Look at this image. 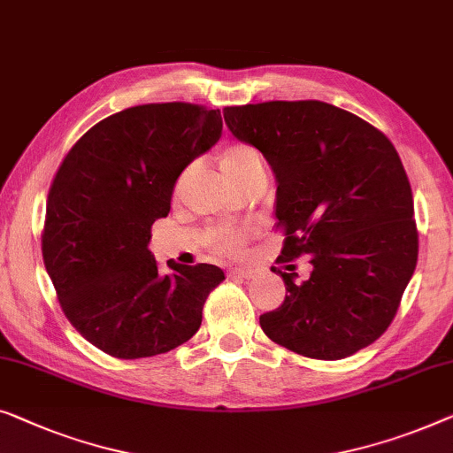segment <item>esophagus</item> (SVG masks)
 Here are the masks:
<instances>
[{
  "instance_id": "obj_1",
  "label": "esophagus",
  "mask_w": 453,
  "mask_h": 453,
  "mask_svg": "<svg viewBox=\"0 0 453 453\" xmlns=\"http://www.w3.org/2000/svg\"><path fill=\"white\" fill-rule=\"evenodd\" d=\"M231 273L239 275V278H253L255 270H251V267H234V270H231Z\"/></svg>"
}]
</instances>
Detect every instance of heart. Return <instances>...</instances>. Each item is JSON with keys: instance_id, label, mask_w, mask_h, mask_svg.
<instances>
[{"instance_id": "obj_1", "label": "heart", "mask_w": 453, "mask_h": 453, "mask_svg": "<svg viewBox=\"0 0 453 453\" xmlns=\"http://www.w3.org/2000/svg\"><path fill=\"white\" fill-rule=\"evenodd\" d=\"M216 163H219L220 172L225 173V178L233 183L234 188H241L245 180L251 178L255 172L264 169V163H261V157L257 150L251 145H245V142H231V145L222 147L216 155ZM189 180V169H183L178 175V181H175V192L186 186ZM214 249L219 253L225 255H234L241 251L242 247V237L237 231H219L214 234Z\"/></svg>"}]
</instances>
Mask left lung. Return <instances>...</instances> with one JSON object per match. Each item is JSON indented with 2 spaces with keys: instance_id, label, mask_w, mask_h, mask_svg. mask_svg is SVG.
Here are the masks:
<instances>
[{
  "instance_id": "left-lung-1",
  "label": "left lung",
  "mask_w": 453,
  "mask_h": 453,
  "mask_svg": "<svg viewBox=\"0 0 453 453\" xmlns=\"http://www.w3.org/2000/svg\"><path fill=\"white\" fill-rule=\"evenodd\" d=\"M239 141L261 150L278 181L280 264L308 255L311 278L280 272L286 298L259 317L273 343L312 359H343L395 319L418 255L401 157L362 118L319 100L225 108ZM275 272V270H273Z\"/></svg>"
}]
</instances>
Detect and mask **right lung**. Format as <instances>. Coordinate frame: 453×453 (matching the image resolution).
I'll return each instance as SVG.
<instances>
[{"mask_svg": "<svg viewBox=\"0 0 453 453\" xmlns=\"http://www.w3.org/2000/svg\"><path fill=\"white\" fill-rule=\"evenodd\" d=\"M220 134V110L145 104L91 127L58 167L44 267L69 323L108 356H159L200 329L208 294L225 273L169 261L163 275L149 241L153 222L169 214L178 175Z\"/></svg>", "mask_w": 453, "mask_h": 453, "instance_id": "add662e5", "label": "right lung"}]
</instances>
